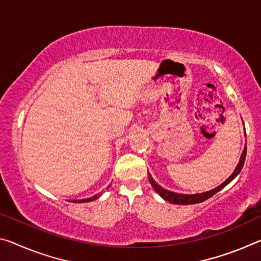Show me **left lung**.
Segmentation results:
<instances>
[{"label": "left lung", "instance_id": "1", "mask_svg": "<svg viewBox=\"0 0 261 261\" xmlns=\"http://www.w3.org/2000/svg\"><path fill=\"white\" fill-rule=\"evenodd\" d=\"M245 137H246V134H245ZM245 158H246V145L244 146V151L242 152L241 159H239V163L237 164V166H236L232 174L227 177L224 182L218 186V187L209 190V192H204V193H200V194H190V195L189 194H179V193L171 192V190H167V189L161 187V186H159L154 180H153L151 174H148V181H150V184L152 185V187L154 188L155 192L158 193L165 201L169 202V203L180 204V205L201 203V202L208 200V198H210L213 195H215V194L220 192V190H222L226 185H229L231 181H232L234 177L239 174V173H241L242 168L244 166V163H245Z\"/></svg>", "mask_w": 261, "mask_h": 261}]
</instances>
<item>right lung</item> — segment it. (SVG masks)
<instances>
[{"mask_svg": "<svg viewBox=\"0 0 261 261\" xmlns=\"http://www.w3.org/2000/svg\"><path fill=\"white\" fill-rule=\"evenodd\" d=\"M100 196H101V194H96V195H94L93 197L84 198V200H73V201H69V202H73V203H85V202H90V201L97 200V198Z\"/></svg>", "mask_w": 261, "mask_h": 261, "instance_id": "1", "label": "right lung"}]
</instances>
